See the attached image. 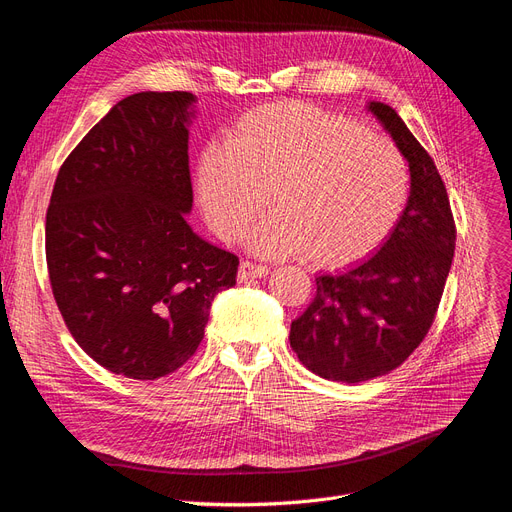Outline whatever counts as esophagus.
Returning <instances> with one entry per match:
<instances>
[{
  "label": "esophagus",
  "mask_w": 512,
  "mask_h": 512,
  "mask_svg": "<svg viewBox=\"0 0 512 512\" xmlns=\"http://www.w3.org/2000/svg\"><path fill=\"white\" fill-rule=\"evenodd\" d=\"M269 267L267 264H256V262H250V260H243L241 264H239V273H237V279L241 281V283H245V281H250V279H260V277H264V275H269Z\"/></svg>",
  "instance_id": "34e87169"
}]
</instances>
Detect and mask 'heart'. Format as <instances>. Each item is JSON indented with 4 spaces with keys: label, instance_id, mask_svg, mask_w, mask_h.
I'll return each mask as SVG.
<instances>
[{
    "label": "heart",
    "instance_id": "b5f03b06",
    "mask_svg": "<svg viewBox=\"0 0 512 512\" xmlns=\"http://www.w3.org/2000/svg\"><path fill=\"white\" fill-rule=\"evenodd\" d=\"M195 189L212 231L250 235L264 256L302 254L321 269L353 264L395 229L410 174L391 140L306 102H273L239 115L201 149Z\"/></svg>",
    "mask_w": 512,
    "mask_h": 512
}]
</instances>
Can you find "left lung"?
I'll use <instances>...</instances> for the list:
<instances>
[{
  "label": "left lung",
  "mask_w": 512,
  "mask_h": 512,
  "mask_svg": "<svg viewBox=\"0 0 512 512\" xmlns=\"http://www.w3.org/2000/svg\"><path fill=\"white\" fill-rule=\"evenodd\" d=\"M410 163V197L382 248L357 267L315 277L317 294L292 321L290 346L325 380L393 372L435 321L456 250V224L435 161L393 107L367 105Z\"/></svg>",
  "instance_id": "8db88e82"
}]
</instances>
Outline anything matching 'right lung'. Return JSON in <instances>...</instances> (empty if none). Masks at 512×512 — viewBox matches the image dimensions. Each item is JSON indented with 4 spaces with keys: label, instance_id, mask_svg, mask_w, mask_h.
Here are the masks:
<instances>
[{
    "label": "right lung",
    "instance_id": "add662e5",
    "mask_svg": "<svg viewBox=\"0 0 512 512\" xmlns=\"http://www.w3.org/2000/svg\"><path fill=\"white\" fill-rule=\"evenodd\" d=\"M191 92H138L102 117L58 170L46 214L52 294L71 336L132 380L197 351L239 258L201 239L189 172Z\"/></svg>",
    "mask_w": 512,
    "mask_h": 512
}]
</instances>
